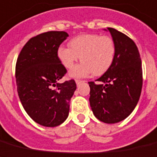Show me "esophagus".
<instances>
[{
  "instance_id": "obj_1",
  "label": "esophagus",
  "mask_w": 157,
  "mask_h": 157,
  "mask_svg": "<svg viewBox=\"0 0 157 157\" xmlns=\"http://www.w3.org/2000/svg\"><path fill=\"white\" fill-rule=\"evenodd\" d=\"M82 82V80H78V79L75 80V82H76V84H77V85H78V84H79V83H81V82Z\"/></svg>"
}]
</instances>
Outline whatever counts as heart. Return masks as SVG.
Wrapping results in <instances>:
<instances>
[{"label":"heart","mask_w":157,"mask_h":157,"mask_svg":"<svg viewBox=\"0 0 157 157\" xmlns=\"http://www.w3.org/2000/svg\"><path fill=\"white\" fill-rule=\"evenodd\" d=\"M69 47L61 46L57 57L66 69L72 68L80 57L82 62L70 72L73 78L86 77L93 74L104 75L113 63L116 46L113 40L108 36L98 34H82L71 39Z\"/></svg>","instance_id":"b5f03b06"}]
</instances>
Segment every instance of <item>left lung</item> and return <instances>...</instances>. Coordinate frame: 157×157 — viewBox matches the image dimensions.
<instances>
[{
	"label": "left lung",
	"mask_w": 157,
	"mask_h": 157,
	"mask_svg": "<svg viewBox=\"0 0 157 157\" xmlns=\"http://www.w3.org/2000/svg\"><path fill=\"white\" fill-rule=\"evenodd\" d=\"M116 54L109 70L89 82L90 105L96 118L108 124L122 121L135 109L143 86L142 61L135 42L116 29L108 27Z\"/></svg>",
	"instance_id": "left-lung-1"
}]
</instances>
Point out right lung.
<instances>
[{
    "label": "right lung",
    "instance_id": "1",
    "mask_svg": "<svg viewBox=\"0 0 157 157\" xmlns=\"http://www.w3.org/2000/svg\"><path fill=\"white\" fill-rule=\"evenodd\" d=\"M69 35L48 31L32 37L21 50L15 76L20 101L36 123L54 127L66 121L70 100L76 90L74 79L58 81L67 71L57 57V49Z\"/></svg>",
    "mask_w": 157,
    "mask_h": 157
}]
</instances>
